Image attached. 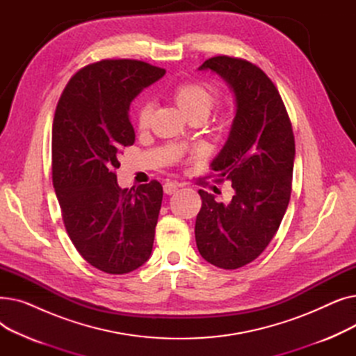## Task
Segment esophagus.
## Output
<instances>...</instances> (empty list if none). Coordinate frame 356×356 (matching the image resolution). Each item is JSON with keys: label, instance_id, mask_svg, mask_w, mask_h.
<instances>
[{"label": "esophagus", "instance_id": "obj_1", "mask_svg": "<svg viewBox=\"0 0 356 356\" xmlns=\"http://www.w3.org/2000/svg\"><path fill=\"white\" fill-rule=\"evenodd\" d=\"M179 189V184L176 181H167L163 186V191L165 195H173Z\"/></svg>", "mask_w": 356, "mask_h": 356}]
</instances>
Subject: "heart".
I'll use <instances>...</instances> for the list:
<instances>
[{"label":"heart","instance_id":"heart-1","mask_svg":"<svg viewBox=\"0 0 356 356\" xmlns=\"http://www.w3.org/2000/svg\"><path fill=\"white\" fill-rule=\"evenodd\" d=\"M173 99L186 118L197 115L207 120L215 104V89L204 82H184L173 89ZM153 106L149 102H143L137 111L138 128H147L152 118Z\"/></svg>","mask_w":356,"mask_h":356}]
</instances>
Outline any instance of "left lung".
<instances>
[{
	"label": "left lung",
	"mask_w": 356,
	"mask_h": 356,
	"mask_svg": "<svg viewBox=\"0 0 356 356\" xmlns=\"http://www.w3.org/2000/svg\"><path fill=\"white\" fill-rule=\"evenodd\" d=\"M227 82L235 98L229 136L212 168L232 183L222 203L199 191L202 208L195 236L200 255L219 268L235 270L263 252L283 220L291 195L294 136L282 97L255 65L216 56L199 66Z\"/></svg>",
	"instance_id": "1"
}]
</instances>
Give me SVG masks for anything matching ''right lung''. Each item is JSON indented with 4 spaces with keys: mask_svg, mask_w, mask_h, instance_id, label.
<instances>
[{
    "mask_svg": "<svg viewBox=\"0 0 356 356\" xmlns=\"http://www.w3.org/2000/svg\"><path fill=\"white\" fill-rule=\"evenodd\" d=\"M164 73L140 60H101L74 74L56 106L51 172L65 227L79 254L108 274L137 270L153 250L161 184L121 189L115 170L136 141L129 105Z\"/></svg>",
    "mask_w": 356,
    "mask_h": 356,
    "instance_id": "right-lung-1",
    "label": "right lung"
}]
</instances>
